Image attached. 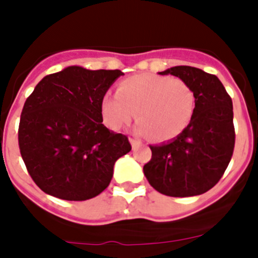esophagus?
Masks as SVG:
<instances>
[{"label":"esophagus","mask_w":258,"mask_h":258,"mask_svg":"<svg viewBox=\"0 0 258 258\" xmlns=\"http://www.w3.org/2000/svg\"><path fill=\"white\" fill-rule=\"evenodd\" d=\"M130 142H131V146H133L134 150L139 149L142 146V141H139L137 138H130Z\"/></svg>","instance_id":"1"}]
</instances>
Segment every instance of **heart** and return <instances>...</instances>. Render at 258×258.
Returning a JSON list of instances; mask_svg holds the SVG:
<instances>
[{
    "instance_id": "heart-1",
    "label": "heart",
    "mask_w": 258,
    "mask_h": 258,
    "mask_svg": "<svg viewBox=\"0 0 258 258\" xmlns=\"http://www.w3.org/2000/svg\"><path fill=\"white\" fill-rule=\"evenodd\" d=\"M196 108V95L182 79L138 74L117 84V95H105L101 115L105 124L120 130L135 117L137 131L150 141L175 139L187 128Z\"/></svg>"
}]
</instances>
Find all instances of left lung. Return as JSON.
I'll use <instances>...</instances> for the list:
<instances>
[{
  "label": "left lung",
  "instance_id": "obj_1",
  "mask_svg": "<svg viewBox=\"0 0 258 258\" xmlns=\"http://www.w3.org/2000/svg\"><path fill=\"white\" fill-rule=\"evenodd\" d=\"M159 74L187 83L196 95V108L179 137L150 146L153 155L143 171L165 196H200L218 183L232 159L236 143L232 97L216 75L194 67H172Z\"/></svg>",
  "mask_w": 258,
  "mask_h": 258
}]
</instances>
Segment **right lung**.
Masks as SVG:
<instances>
[{
  "instance_id": "add662e5",
  "label": "right lung",
  "mask_w": 258,
  "mask_h": 258,
  "mask_svg": "<svg viewBox=\"0 0 258 258\" xmlns=\"http://www.w3.org/2000/svg\"><path fill=\"white\" fill-rule=\"evenodd\" d=\"M121 71L68 67L48 75L26 99L18 146L42 191L86 201L108 187L113 165L131 151L128 138L101 121V100Z\"/></svg>"
}]
</instances>
